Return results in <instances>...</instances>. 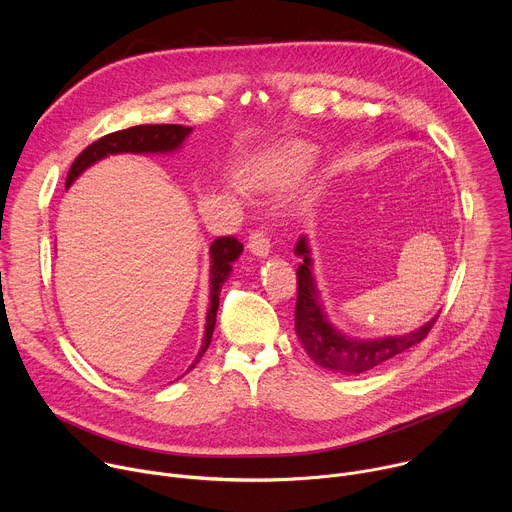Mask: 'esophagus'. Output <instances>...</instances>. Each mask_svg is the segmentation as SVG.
<instances>
[{"mask_svg": "<svg viewBox=\"0 0 512 512\" xmlns=\"http://www.w3.org/2000/svg\"><path fill=\"white\" fill-rule=\"evenodd\" d=\"M249 251L259 257V259H267L269 253H271V243H269V237L263 233V231H255L251 237H249V243H247Z\"/></svg>", "mask_w": 512, "mask_h": 512, "instance_id": "34e87169", "label": "esophagus"}]
</instances>
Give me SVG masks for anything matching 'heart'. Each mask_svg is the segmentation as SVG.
Here are the masks:
<instances>
[{"mask_svg": "<svg viewBox=\"0 0 512 512\" xmlns=\"http://www.w3.org/2000/svg\"><path fill=\"white\" fill-rule=\"evenodd\" d=\"M316 150L312 145L289 141L255 158L243 172L241 182L245 188L271 190L294 184L314 164Z\"/></svg>", "mask_w": 512, "mask_h": 512, "instance_id": "b5f03b06", "label": "heart"}]
</instances>
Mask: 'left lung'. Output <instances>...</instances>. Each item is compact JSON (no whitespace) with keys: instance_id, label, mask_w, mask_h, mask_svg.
<instances>
[{"instance_id":"left-lung-1","label":"left lung","mask_w":512,"mask_h":512,"mask_svg":"<svg viewBox=\"0 0 512 512\" xmlns=\"http://www.w3.org/2000/svg\"><path fill=\"white\" fill-rule=\"evenodd\" d=\"M294 253L302 259L298 267V302H296V334L308 356L322 369L342 375H360L381 367L383 362L419 344L431 330L437 316L423 326L381 338H356L338 330L324 308V300L314 277V259L308 237L304 235Z\"/></svg>"}]
</instances>
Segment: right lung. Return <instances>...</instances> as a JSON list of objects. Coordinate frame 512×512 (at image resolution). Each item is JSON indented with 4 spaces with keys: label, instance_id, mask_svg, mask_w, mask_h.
<instances>
[{
    "label": "right lung",
    "instance_id": "1",
    "mask_svg": "<svg viewBox=\"0 0 512 512\" xmlns=\"http://www.w3.org/2000/svg\"><path fill=\"white\" fill-rule=\"evenodd\" d=\"M192 133V127H184V125H135L123 131H115L109 133L105 137H101L99 141L91 143L89 148L75 160V164L70 166L68 176H66V188H70L75 184V180L87 172L91 166H95L97 162L109 158V156H119V154H135V156H166V154H176L184 141L188 139V135ZM243 253V245L233 239V237H223L216 239L210 245V275H208V310H206V326H204V338L200 344V350L194 358V362L186 369L192 371L198 360L202 358V354L206 352L210 340H212V332H214V324H216V312H218V296H221V289L225 285V281L231 277L233 273V263L241 257ZM184 377V375H182Z\"/></svg>",
    "mask_w": 512,
    "mask_h": 512
}]
</instances>
